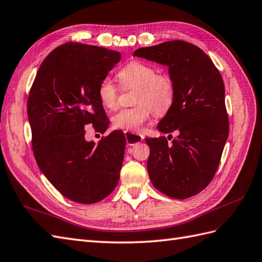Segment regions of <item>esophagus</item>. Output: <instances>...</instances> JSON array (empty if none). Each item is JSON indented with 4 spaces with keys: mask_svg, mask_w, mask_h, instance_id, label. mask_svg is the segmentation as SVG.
Segmentation results:
<instances>
[{
    "mask_svg": "<svg viewBox=\"0 0 262 262\" xmlns=\"http://www.w3.org/2000/svg\"><path fill=\"white\" fill-rule=\"evenodd\" d=\"M125 138H126V143H127V145H129V146L136 145V144H138V143L142 142V140L144 139V137H143V136L137 135V134L129 133V132H125Z\"/></svg>",
    "mask_w": 262,
    "mask_h": 262,
    "instance_id": "34e87169",
    "label": "esophagus"
}]
</instances>
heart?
Instances as JSON below:
<instances>
[{
  "mask_svg": "<svg viewBox=\"0 0 262 262\" xmlns=\"http://www.w3.org/2000/svg\"><path fill=\"white\" fill-rule=\"evenodd\" d=\"M125 86L136 87V106L119 110L113 116V125L119 129L137 133L148 120L151 110L158 115L169 111L176 96V86L168 74H157V69L148 63L133 61L117 74ZM100 103L107 110L117 106L118 87L110 78L100 80L97 89Z\"/></svg>",
  "mask_w": 262,
  "mask_h": 262,
  "instance_id": "obj_1",
  "label": "heart"
}]
</instances>
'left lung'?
<instances>
[{
    "label": "left lung",
    "mask_w": 262,
    "mask_h": 262,
    "mask_svg": "<svg viewBox=\"0 0 262 262\" xmlns=\"http://www.w3.org/2000/svg\"><path fill=\"white\" fill-rule=\"evenodd\" d=\"M134 56L166 65L176 86L175 100L157 129L177 130L178 136L171 144L165 136L146 138L151 184L170 198L195 196L212 180L229 135L223 77L203 50L185 41L138 49Z\"/></svg>",
    "instance_id": "obj_1"
}]
</instances>
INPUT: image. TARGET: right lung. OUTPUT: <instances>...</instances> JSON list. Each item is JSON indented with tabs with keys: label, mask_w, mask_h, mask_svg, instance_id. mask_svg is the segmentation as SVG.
<instances>
[{
	"label": "right lung",
	"mask_w": 262,
	"mask_h": 262,
	"mask_svg": "<svg viewBox=\"0 0 262 262\" xmlns=\"http://www.w3.org/2000/svg\"><path fill=\"white\" fill-rule=\"evenodd\" d=\"M120 61V53L66 43L39 66L28 100L34 157L43 175L64 197L95 204L115 189L126 140L114 130L98 144L85 139V126L108 128L97 95L100 80Z\"/></svg>",
	"instance_id": "obj_1"
}]
</instances>
